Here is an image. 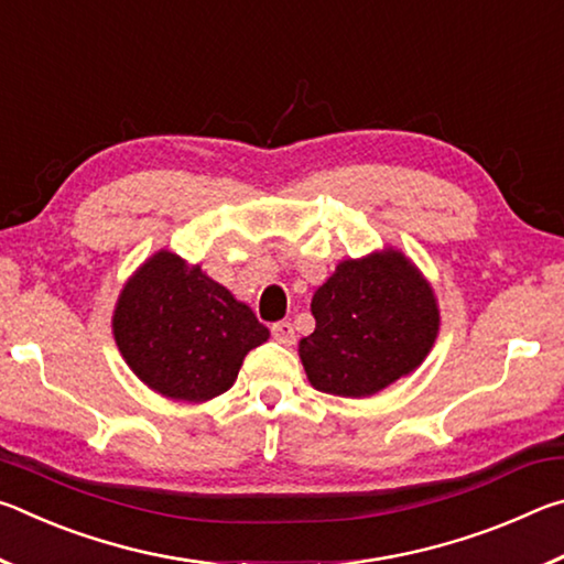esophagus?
I'll use <instances>...</instances> for the list:
<instances>
[{
  "instance_id": "esophagus-1",
  "label": "esophagus",
  "mask_w": 564,
  "mask_h": 564,
  "mask_svg": "<svg viewBox=\"0 0 564 564\" xmlns=\"http://www.w3.org/2000/svg\"><path fill=\"white\" fill-rule=\"evenodd\" d=\"M271 333H273V338L279 340V343H283V346H291V343L295 340V333H293V326L289 321H279V323H273L271 326Z\"/></svg>"
}]
</instances>
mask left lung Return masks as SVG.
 <instances>
[{"instance_id": "8db88e82", "label": "left lung", "mask_w": 564, "mask_h": 564, "mask_svg": "<svg viewBox=\"0 0 564 564\" xmlns=\"http://www.w3.org/2000/svg\"><path fill=\"white\" fill-rule=\"evenodd\" d=\"M311 313L316 330L299 343L303 370L313 388L340 398L376 395L413 373L441 330L431 281L393 246L340 261Z\"/></svg>"}]
</instances>
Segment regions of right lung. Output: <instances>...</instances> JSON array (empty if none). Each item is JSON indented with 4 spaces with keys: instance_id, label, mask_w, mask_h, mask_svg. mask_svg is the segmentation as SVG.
I'll use <instances>...</instances> for the list:
<instances>
[{
    "instance_id": "add662e5",
    "label": "right lung",
    "mask_w": 564,
    "mask_h": 564,
    "mask_svg": "<svg viewBox=\"0 0 564 564\" xmlns=\"http://www.w3.org/2000/svg\"><path fill=\"white\" fill-rule=\"evenodd\" d=\"M111 330L141 383L186 403L226 393L248 350L271 336L226 285L171 251H156L129 275Z\"/></svg>"
}]
</instances>
